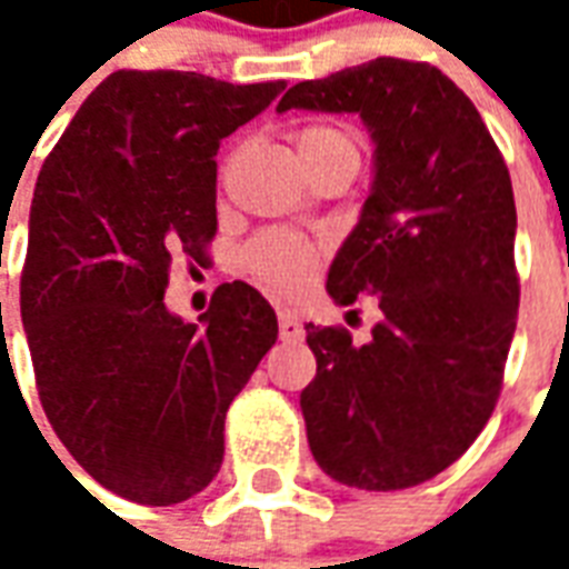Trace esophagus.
Segmentation results:
<instances>
[{
	"label": "esophagus",
	"instance_id": "obj_1",
	"mask_svg": "<svg viewBox=\"0 0 569 569\" xmlns=\"http://www.w3.org/2000/svg\"><path fill=\"white\" fill-rule=\"evenodd\" d=\"M277 320H280V341H286V345L305 341V326H301V320H298L292 310H280Z\"/></svg>",
	"mask_w": 569,
	"mask_h": 569
}]
</instances>
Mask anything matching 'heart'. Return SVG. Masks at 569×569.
<instances>
[{"label": "heart", "instance_id": "obj_1", "mask_svg": "<svg viewBox=\"0 0 569 569\" xmlns=\"http://www.w3.org/2000/svg\"><path fill=\"white\" fill-rule=\"evenodd\" d=\"M335 146H357L353 137L338 124H310L298 130L296 151L298 161L310 158L317 151L335 149ZM322 249L308 237L292 231H264L247 249H243V268L261 283L271 286L273 292H298L310 283V277L320 268Z\"/></svg>", "mask_w": 569, "mask_h": 569}]
</instances>
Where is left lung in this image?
<instances>
[{
  "label": "left lung",
  "instance_id": "left-lung-1",
  "mask_svg": "<svg viewBox=\"0 0 569 569\" xmlns=\"http://www.w3.org/2000/svg\"><path fill=\"white\" fill-rule=\"evenodd\" d=\"M359 116L371 188L329 268L335 305L375 296L357 345L308 322L317 378L301 390L313 460L366 490L436 478L497 406L518 317L512 179L472 100L441 69L378 57L301 81L277 112Z\"/></svg>",
  "mask_w": 569,
  "mask_h": 569
}]
</instances>
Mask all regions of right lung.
<instances>
[{"instance_id": "1", "label": "right lung", "mask_w": 569, "mask_h": 569, "mask_svg": "<svg viewBox=\"0 0 569 569\" xmlns=\"http://www.w3.org/2000/svg\"><path fill=\"white\" fill-rule=\"evenodd\" d=\"M200 72L118 69L81 103L30 207L20 317L57 439L142 506L219 472L224 411L277 341L252 286L224 283L186 322L163 305L176 256L216 234V151L283 93Z\"/></svg>"}]
</instances>
